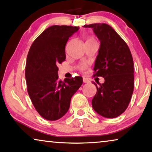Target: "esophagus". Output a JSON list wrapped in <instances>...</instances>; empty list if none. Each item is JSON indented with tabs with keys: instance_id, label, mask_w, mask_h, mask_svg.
I'll use <instances>...</instances> for the list:
<instances>
[{
	"instance_id": "obj_1",
	"label": "esophagus",
	"mask_w": 152,
	"mask_h": 152,
	"mask_svg": "<svg viewBox=\"0 0 152 152\" xmlns=\"http://www.w3.org/2000/svg\"><path fill=\"white\" fill-rule=\"evenodd\" d=\"M83 82H84V83H88V82H90V81H89L87 78L84 77L83 78Z\"/></svg>"
}]
</instances>
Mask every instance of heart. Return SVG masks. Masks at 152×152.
<instances>
[{
	"mask_svg": "<svg viewBox=\"0 0 152 152\" xmlns=\"http://www.w3.org/2000/svg\"><path fill=\"white\" fill-rule=\"evenodd\" d=\"M88 40H94V39H93V38H88ZM80 70H85L86 68V66L85 65V64H82V65L80 66Z\"/></svg>",
	"mask_w": 152,
	"mask_h": 152,
	"instance_id": "1",
	"label": "heart"
}]
</instances>
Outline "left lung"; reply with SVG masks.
I'll return each instance as SVG.
<instances>
[{
	"label": "left lung",
	"mask_w": 152,
	"mask_h": 152,
	"mask_svg": "<svg viewBox=\"0 0 152 152\" xmlns=\"http://www.w3.org/2000/svg\"><path fill=\"white\" fill-rule=\"evenodd\" d=\"M93 28L100 41L93 70L94 76L102 77L92 99V107L99 115L114 118L124 113L130 102L134 87V61L127 44L106 23L84 26Z\"/></svg>",
	"instance_id": "1"
}]
</instances>
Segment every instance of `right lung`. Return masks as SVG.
I'll list each match as a JSON object with an SVG mask.
<instances>
[{"label":"right lung","mask_w":152,"mask_h":152,"mask_svg":"<svg viewBox=\"0 0 152 152\" xmlns=\"http://www.w3.org/2000/svg\"><path fill=\"white\" fill-rule=\"evenodd\" d=\"M79 27L53 26L45 30L31 45L26 66L27 89L31 101L41 117L57 120L67 113L70 99L82 86V77L58 76V64L66 59V43Z\"/></svg>","instance_id":"add662e5"}]
</instances>
